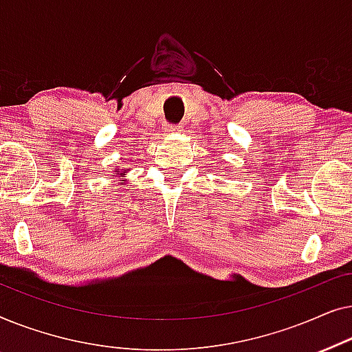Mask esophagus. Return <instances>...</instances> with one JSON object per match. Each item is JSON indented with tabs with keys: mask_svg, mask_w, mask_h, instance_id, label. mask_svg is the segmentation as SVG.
<instances>
[{
	"mask_svg": "<svg viewBox=\"0 0 352 352\" xmlns=\"http://www.w3.org/2000/svg\"><path fill=\"white\" fill-rule=\"evenodd\" d=\"M166 133H179L182 131V124H166Z\"/></svg>",
	"mask_w": 352,
	"mask_h": 352,
	"instance_id": "34e87169",
	"label": "esophagus"
}]
</instances>
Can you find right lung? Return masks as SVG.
<instances>
[{"instance_id": "obj_1", "label": "right lung", "mask_w": 352, "mask_h": 352, "mask_svg": "<svg viewBox=\"0 0 352 352\" xmlns=\"http://www.w3.org/2000/svg\"><path fill=\"white\" fill-rule=\"evenodd\" d=\"M124 173H126V170H120V168H118V170L115 171V175H118L120 179H123V177H124ZM122 184H123V182H122Z\"/></svg>"}]
</instances>
